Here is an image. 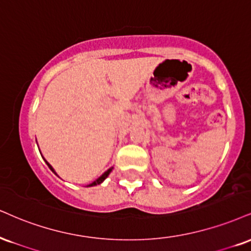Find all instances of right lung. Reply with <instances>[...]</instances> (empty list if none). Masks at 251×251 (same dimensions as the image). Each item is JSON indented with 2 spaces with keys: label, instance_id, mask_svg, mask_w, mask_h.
<instances>
[{
  "label": "right lung",
  "instance_id": "obj_1",
  "mask_svg": "<svg viewBox=\"0 0 251 251\" xmlns=\"http://www.w3.org/2000/svg\"><path fill=\"white\" fill-rule=\"evenodd\" d=\"M45 162H47V165L48 166H49V168H50V170L51 171H52L53 172V173H55V171H53V168L52 167H51V166H50V164H49V162H48V161H45ZM113 170V167L112 168H110V170H107L106 172H105V173L104 174H102L101 175V176L100 177H98V179H97L96 181H93V182L91 183V185H89V187H91V186H96V185H99V183H101L102 182V181H104L105 179H106V177L108 176V174H110L111 173V171H112Z\"/></svg>",
  "mask_w": 251,
  "mask_h": 251
}]
</instances>
